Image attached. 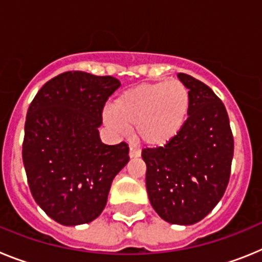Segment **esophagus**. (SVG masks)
I'll return each instance as SVG.
<instances>
[{
    "mask_svg": "<svg viewBox=\"0 0 262 262\" xmlns=\"http://www.w3.org/2000/svg\"><path fill=\"white\" fill-rule=\"evenodd\" d=\"M139 156H140V151H139L138 148L134 147V145H131V147H129V157L134 159V157H139Z\"/></svg>",
    "mask_w": 262,
    "mask_h": 262,
    "instance_id": "1",
    "label": "esophagus"
}]
</instances>
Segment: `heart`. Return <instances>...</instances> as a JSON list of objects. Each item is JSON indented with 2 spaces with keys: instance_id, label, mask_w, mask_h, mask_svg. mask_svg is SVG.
<instances>
[{
  "instance_id": "obj_1",
  "label": "heart",
  "mask_w": 262,
  "mask_h": 262,
  "mask_svg": "<svg viewBox=\"0 0 262 262\" xmlns=\"http://www.w3.org/2000/svg\"><path fill=\"white\" fill-rule=\"evenodd\" d=\"M189 108L190 94L181 81H160L124 90L113 101L105 118L119 131L135 127L140 142L160 148L181 134Z\"/></svg>"
}]
</instances>
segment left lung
Wrapping results in <instances>:
<instances>
[{"mask_svg":"<svg viewBox=\"0 0 262 262\" xmlns=\"http://www.w3.org/2000/svg\"><path fill=\"white\" fill-rule=\"evenodd\" d=\"M190 108L181 134L160 148H145L149 202L168 223L202 221L222 200L230 181L233 136L223 102L209 86L185 73Z\"/></svg>","mask_w":262,"mask_h":262,"instance_id":"obj_1","label":"left lung"}]
</instances>
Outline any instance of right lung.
Wrapping results in <instances>:
<instances>
[{
	"label": "right lung",
	"mask_w": 262,
	"mask_h": 262,
	"mask_svg": "<svg viewBox=\"0 0 262 262\" xmlns=\"http://www.w3.org/2000/svg\"><path fill=\"white\" fill-rule=\"evenodd\" d=\"M119 86L111 76L66 72L46 82L27 110L22 157L30 190L62 226L98 217L128 163V145L103 144L98 131L103 106Z\"/></svg>",
	"instance_id": "right-lung-1"
}]
</instances>
